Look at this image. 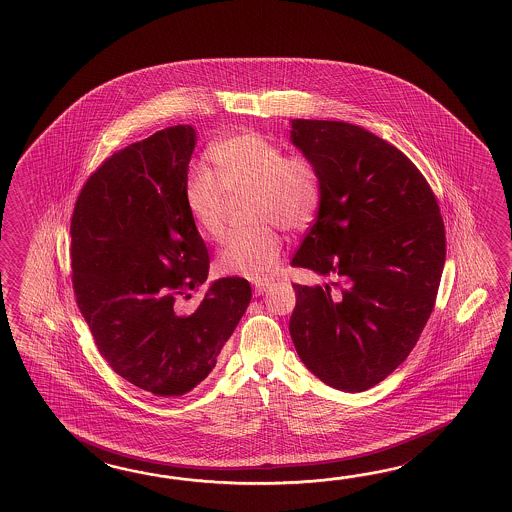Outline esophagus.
<instances>
[{
  "label": "esophagus",
  "instance_id": "34e87169",
  "mask_svg": "<svg viewBox=\"0 0 512 512\" xmlns=\"http://www.w3.org/2000/svg\"><path fill=\"white\" fill-rule=\"evenodd\" d=\"M269 285H271V283H269V282L254 283V293H256V294H258V296H260V294L265 293V291H267V289H269Z\"/></svg>",
  "mask_w": 512,
  "mask_h": 512
}]
</instances>
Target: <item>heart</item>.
Segmentation results:
<instances>
[{"label": "heart", "instance_id": "obj_1", "mask_svg": "<svg viewBox=\"0 0 512 512\" xmlns=\"http://www.w3.org/2000/svg\"><path fill=\"white\" fill-rule=\"evenodd\" d=\"M207 166H194L185 181L188 214L203 238L221 241L229 199L251 196L249 214L260 223L230 236L218 256L219 271L249 280L269 278L282 256L278 229H305L320 208L322 185L302 155L285 157L282 146L256 131L221 137L208 150Z\"/></svg>", "mask_w": 512, "mask_h": 512}]
</instances>
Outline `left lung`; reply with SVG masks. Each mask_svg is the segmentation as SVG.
Wrapping results in <instances>:
<instances>
[{"instance_id": "1", "label": "left lung", "mask_w": 512, "mask_h": 512, "mask_svg": "<svg viewBox=\"0 0 512 512\" xmlns=\"http://www.w3.org/2000/svg\"><path fill=\"white\" fill-rule=\"evenodd\" d=\"M291 142L322 185L291 265L327 282L294 283L289 333L320 381L364 392L403 364L430 318L445 267L443 218L417 166L375 133L294 119Z\"/></svg>"}]
</instances>
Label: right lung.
Wrapping results in <instances>:
<instances>
[{"label":"right lung","mask_w":512,"mask_h":512,"mask_svg":"<svg viewBox=\"0 0 512 512\" xmlns=\"http://www.w3.org/2000/svg\"><path fill=\"white\" fill-rule=\"evenodd\" d=\"M196 130L172 126L113 153L87 179L71 219L78 309L115 373L157 397L194 390L214 370L251 302L247 280L208 287V251L185 203Z\"/></svg>","instance_id":"add662e5"}]
</instances>
